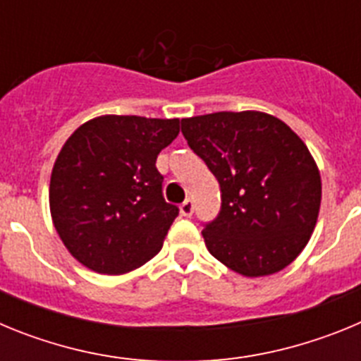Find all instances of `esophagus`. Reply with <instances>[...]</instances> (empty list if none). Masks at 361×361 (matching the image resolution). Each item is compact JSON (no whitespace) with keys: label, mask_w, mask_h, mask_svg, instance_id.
<instances>
[{"label":"esophagus","mask_w":361,"mask_h":361,"mask_svg":"<svg viewBox=\"0 0 361 361\" xmlns=\"http://www.w3.org/2000/svg\"><path fill=\"white\" fill-rule=\"evenodd\" d=\"M180 215H183V216L193 215V200L186 199L183 204H180Z\"/></svg>","instance_id":"obj_1"}]
</instances>
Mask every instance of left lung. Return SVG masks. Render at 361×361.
<instances>
[{
  "instance_id": "8db88e82",
  "label": "left lung",
  "mask_w": 361,
  "mask_h": 361,
  "mask_svg": "<svg viewBox=\"0 0 361 361\" xmlns=\"http://www.w3.org/2000/svg\"><path fill=\"white\" fill-rule=\"evenodd\" d=\"M180 124L220 186L219 215L202 229L209 253L244 276L288 267L320 212V171L304 141L262 111H216Z\"/></svg>"
}]
</instances>
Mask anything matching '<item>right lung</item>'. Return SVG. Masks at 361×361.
Instances as JSON below:
<instances>
[{
    "mask_svg": "<svg viewBox=\"0 0 361 361\" xmlns=\"http://www.w3.org/2000/svg\"><path fill=\"white\" fill-rule=\"evenodd\" d=\"M178 130V119L101 116L68 137L50 177V213L82 266L123 275L161 251L178 208L162 197L155 161Z\"/></svg>",
    "mask_w": 361,
    "mask_h": 361,
    "instance_id": "1",
    "label": "right lung"
}]
</instances>
